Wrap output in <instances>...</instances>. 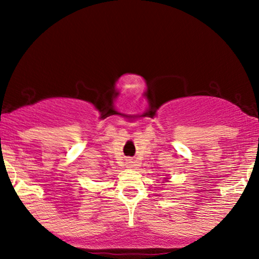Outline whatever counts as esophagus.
Listing matches in <instances>:
<instances>
[{
  "mask_svg": "<svg viewBox=\"0 0 259 259\" xmlns=\"http://www.w3.org/2000/svg\"><path fill=\"white\" fill-rule=\"evenodd\" d=\"M125 167H126V168H133V167H134V162H133L132 159H126Z\"/></svg>",
  "mask_w": 259,
  "mask_h": 259,
  "instance_id": "34e87169",
  "label": "esophagus"
}]
</instances>
